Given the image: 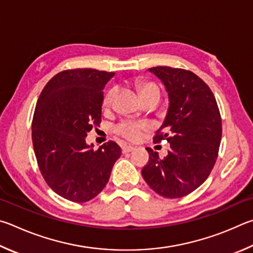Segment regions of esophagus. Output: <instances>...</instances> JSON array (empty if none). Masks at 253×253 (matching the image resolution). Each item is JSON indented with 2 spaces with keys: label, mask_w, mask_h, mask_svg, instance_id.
<instances>
[{
  "label": "esophagus",
  "mask_w": 253,
  "mask_h": 253,
  "mask_svg": "<svg viewBox=\"0 0 253 253\" xmlns=\"http://www.w3.org/2000/svg\"><path fill=\"white\" fill-rule=\"evenodd\" d=\"M134 149H135V148L132 147V145H123V147H122V152H123V153H127V152L133 151Z\"/></svg>",
  "instance_id": "esophagus-1"
}]
</instances>
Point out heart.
Masks as SVG:
<instances>
[{"label":"heart","mask_w":253,"mask_h":253,"mask_svg":"<svg viewBox=\"0 0 253 253\" xmlns=\"http://www.w3.org/2000/svg\"><path fill=\"white\" fill-rule=\"evenodd\" d=\"M136 87H138L141 97L145 94H148V93H150V92H159V88L156 84H154L153 82L147 81V80H143V79L138 80V81H136ZM113 94H114L113 88H111L110 91L106 92V94L104 95V99H103L104 105H109L111 103ZM145 127H147V126L142 123L123 121L114 127V131H115V133L120 134L121 136H123V138H126L127 140L136 141L141 138V134H142V131L145 129Z\"/></svg>","instance_id":"obj_1"}]
</instances>
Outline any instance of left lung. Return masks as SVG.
<instances>
[{
    "mask_svg": "<svg viewBox=\"0 0 253 253\" xmlns=\"http://www.w3.org/2000/svg\"><path fill=\"white\" fill-rule=\"evenodd\" d=\"M149 70L165 84L170 100L153 142L167 140L171 149L160 159L147 148L149 161L142 176L160 196L181 198L200 187L213 169L222 136L220 111L209 85L191 71L171 66Z\"/></svg>",
    "mask_w": 253,
    "mask_h": 253,
    "instance_id": "obj_1",
    "label": "left lung"
}]
</instances>
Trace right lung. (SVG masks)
I'll use <instances>...</instances> for the list:
<instances>
[{"instance_id":"1","label":"right lung","mask_w":253,"mask_h":253,"mask_svg":"<svg viewBox=\"0 0 253 253\" xmlns=\"http://www.w3.org/2000/svg\"><path fill=\"white\" fill-rule=\"evenodd\" d=\"M114 72L64 70L39 96L32 120V142L39 169L53 191L66 200L87 202L108 183L121 148L109 141L97 150L85 143L100 126L103 87Z\"/></svg>"}]
</instances>
